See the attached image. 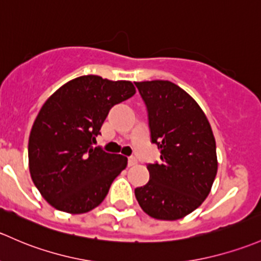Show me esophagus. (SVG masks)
Masks as SVG:
<instances>
[{"instance_id":"34e87169","label":"esophagus","mask_w":261,"mask_h":261,"mask_svg":"<svg viewBox=\"0 0 261 261\" xmlns=\"http://www.w3.org/2000/svg\"><path fill=\"white\" fill-rule=\"evenodd\" d=\"M127 164H128V166H134L138 164V160H136V158H134V156H130L127 160Z\"/></svg>"}]
</instances>
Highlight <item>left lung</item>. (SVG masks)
<instances>
[{
  "mask_svg": "<svg viewBox=\"0 0 261 261\" xmlns=\"http://www.w3.org/2000/svg\"><path fill=\"white\" fill-rule=\"evenodd\" d=\"M149 116L160 164H149L150 180L135 189L141 209L158 220H177L209 195L218 172L216 144L201 108L170 81L135 82Z\"/></svg>",
  "mask_w": 261,
  "mask_h": 261,
  "instance_id": "obj_1",
  "label": "left lung"
}]
</instances>
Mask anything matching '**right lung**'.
Segmentation results:
<instances>
[{
  "label": "right lung",
  "instance_id": "right-lung-1",
  "mask_svg": "<svg viewBox=\"0 0 261 261\" xmlns=\"http://www.w3.org/2000/svg\"><path fill=\"white\" fill-rule=\"evenodd\" d=\"M135 92L130 81L87 75L66 82L43 103L30 134L29 166L55 209L84 214L103 201L127 158L92 144L110 109Z\"/></svg>",
  "mask_w": 261,
  "mask_h": 261
}]
</instances>
